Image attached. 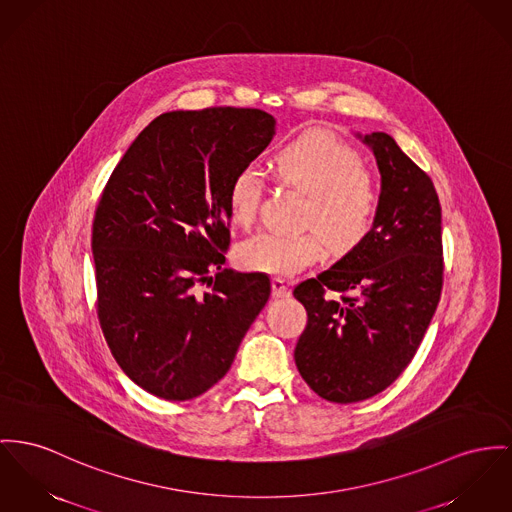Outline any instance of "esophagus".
<instances>
[{"label": "esophagus", "instance_id": "1", "mask_svg": "<svg viewBox=\"0 0 512 512\" xmlns=\"http://www.w3.org/2000/svg\"><path fill=\"white\" fill-rule=\"evenodd\" d=\"M272 293L273 297H287L289 295V283L281 277H273Z\"/></svg>", "mask_w": 512, "mask_h": 512}]
</instances>
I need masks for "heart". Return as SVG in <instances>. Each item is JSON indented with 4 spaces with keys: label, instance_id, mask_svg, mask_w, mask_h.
Segmentation results:
<instances>
[{
    "label": "heart",
    "instance_id": "obj_1",
    "mask_svg": "<svg viewBox=\"0 0 512 512\" xmlns=\"http://www.w3.org/2000/svg\"><path fill=\"white\" fill-rule=\"evenodd\" d=\"M281 182L307 194L305 233L264 231L240 242L237 260L244 270L295 275L332 252L355 250L375 229L380 188L373 172L361 167L359 155L328 132H307L285 143L273 157ZM266 190V176L254 165L235 172L227 204L240 227L252 225Z\"/></svg>",
    "mask_w": 512,
    "mask_h": 512
}]
</instances>
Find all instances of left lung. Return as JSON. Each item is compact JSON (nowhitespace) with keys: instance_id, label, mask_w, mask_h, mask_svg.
Returning a JSON list of instances; mask_svg holds the SVG:
<instances>
[{"instance_id":"obj_1","label":"left lung","mask_w":512,"mask_h":512,"mask_svg":"<svg viewBox=\"0 0 512 512\" xmlns=\"http://www.w3.org/2000/svg\"><path fill=\"white\" fill-rule=\"evenodd\" d=\"M382 176L373 233L293 291L307 308L295 363L324 400L353 404L406 371L443 291L441 204L433 180L382 132L363 137Z\"/></svg>"}]
</instances>
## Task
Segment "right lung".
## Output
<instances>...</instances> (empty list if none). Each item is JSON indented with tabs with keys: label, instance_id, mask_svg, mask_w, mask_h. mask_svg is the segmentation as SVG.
Wrapping results in <instances>:
<instances>
[{
	"label": "right lung",
	"instance_id": "1",
	"mask_svg": "<svg viewBox=\"0 0 512 512\" xmlns=\"http://www.w3.org/2000/svg\"><path fill=\"white\" fill-rule=\"evenodd\" d=\"M260 108L157 116L110 174L93 221L97 314L120 369L157 398H198L268 303L264 273L223 268L227 194L272 141Z\"/></svg>",
	"mask_w": 512,
	"mask_h": 512
}]
</instances>
